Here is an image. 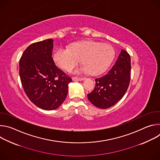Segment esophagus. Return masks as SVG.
I'll return each instance as SVG.
<instances>
[{"label": "esophagus", "instance_id": "34e87169", "mask_svg": "<svg viewBox=\"0 0 160 160\" xmlns=\"http://www.w3.org/2000/svg\"><path fill=\"white\" fill-rule=\"evenodd\" d=\"M72 79H73V81H82V80H84L85 78H83V77H73L72 78Z\"/></svg>", "mask_w": 160, "mask_h": 160}]
</instances>
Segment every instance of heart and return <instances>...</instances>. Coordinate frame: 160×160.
I'll return each mask as SVG.
<instances>
[{
    "mask_svg": "<svg viewBox=\"0 0 160 160\" xmlns=\"http://www.w3.org/2000/svg\"><path fill=\"white\" fill-rule=\"evenodd\" d=\"M115 51L111 45L94 41L74 43L68 48H59L53 54L54 62L62 69L70 71L81 62L84 64L79 72L99 75L106 71L112 62Z\"/></svg>",
    "mask_w": 160,
    "mask_h": 160,
    "instance_id": "b5f03b06",
    "label": "heart"
}]
</instances>
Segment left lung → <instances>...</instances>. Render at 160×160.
<instances>
[{"mask_svg":"<svg viewBox=\"0 0 160 160\" xmlns=\"http://www.w3.org/2000/svg\"><path fill=\"white\" fill-rule=\"evenodd\" d=\"M130 55L122 49L115 64L108 73L95 80L94 89L87 95L89 101L101 109L115 105L127 92L130 80Z\"/></svg>","mask_w":160,"mask_h":160,"instance_id":"left-lung-1","label":"left lung"}]
</instances>
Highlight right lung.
Listing matches in <instances>:
<instances>
[{
  "mask_svg": "<svg viewBox=\"0 0 160 160\" xmlns=\"http://www.w3.org/2000/svg\"><path fill=\"white\" fill-rule=\"evenodd\" d=\"M52 39L33 43L19 60V77L29 99L44 110H53L64 101L72 79L58 68L52 59Z\"/></svg>",
  "mask_w": 160,
  "mask_h": 160,
  "instance_id": "obj_1",
  "label": "right lung"
}]
</instances>
